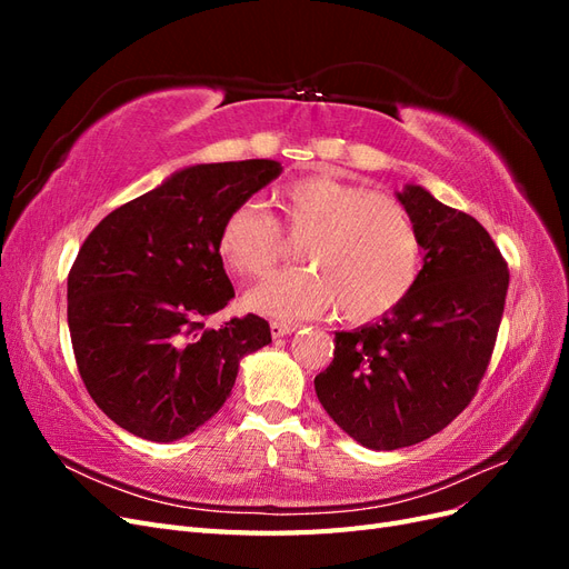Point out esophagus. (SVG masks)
Instances as JSON below:
<instances>
[{
    "label": "esophagus",
    "instance_id": "esophagus-1",
    "mask_svg": "<svg viewBox=\"0 0 569 569\" xmlns=\"http://www.w3.org/2000/svg\"><path fill=\"white\" fill-rule=\"evenodd\" d=\"M291 332H297V325L280 322V320H272V322H270V335H272L274 339L287 337V335H291Z\"/></svg>",
    "mask_w": 569,
    "mask_h": 569
}]
</instances>
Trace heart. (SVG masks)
Returning a JSON list of instances; mask_svg holds the SVG:
<instances>
[{
	"label": "heart",
	"mask_w": 569,
	"mask_h": 569,
	"mask_svg": "<svg viewBox=\"0 0 569 569\" xmlns=\"http://www.w3.org/2000/svg\"><path fill=\"white\" fill-rule=\"evenodd\" d=\"M282 228L306 237L308 268L272 272L247 295V306L274 320L330 311L366 322L399 306L418 280L420 237L403 206L368 187L330 176L289 182L278 194ZM218 253L230 270L258 278L282 251L278 220L256 201L232 206L220 220Z\"/></svg>",
	"instance_id": "heart-1"
}]
</instances>
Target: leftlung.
Here are the masks:
<instances>
[{
  "label": "left lung",
  "mask_w": 569,
  "mask_h": 569,
  "mask_svg": "<svg viewBox=\"0 0 569 569\" xmlns=\"http://www.w3.org/2000/svg\"><path fill=\"white\" fill-rule=\"evenodd\" d=\"M425 251L406 299L377 322L335 332L316 377L322 408L375 451L425 441L468 408L493 353L508 263L479 222L420 184L399 194Z\"/></svg>",
  "instance_id": "1"
}]
</instances>
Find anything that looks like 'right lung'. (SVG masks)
Segmentation results:
<instances>
[{"instance_id":"add662e5","label":"right lung","mask_w":569,"mask_h":569,"mask_svg":"<svg viewBox=\"0 0 569 569\" xmlns=\"http://www.w3.org/2000/svg\"><path fill=\"white\" fill-rule=\"evenodd\" d=\"M282 173L278 161L189 166L118 206L68 272V330L94 403L130 435L176 441L213 418L239 360L270 343L253 313L206 327L234 297L220 220Z\"/></svg>"}]
</instances>
